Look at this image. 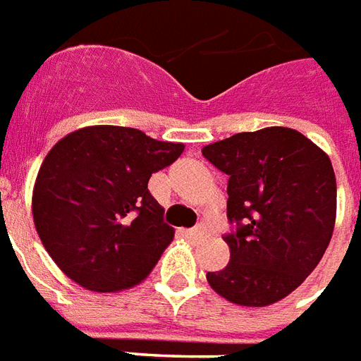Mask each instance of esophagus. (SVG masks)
Wrapping results in <instances>:
<instances>
[{
    "label": "esophagus",
    "instance_id": "obj_1",
    "mask_svg": "<svg viewBox=\"0 0 361 361\" xmlns=\"http://www.w3.org/2000/svg\"><path fill=\"white\" fill-rule=\"evenodd\" d=\"M206 228L204 227H196V228H188V231H184V236L186 238H190V240H202V238H206Z\"/></svg>",
    "mask_w": 361,
    "mask_h": 361
}]
</instances>
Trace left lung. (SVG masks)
Returning <instances> with one entry per match:
<instances>
[{
	"instance_id": "1",
	"label": "left lung",
	"mask_w": 361,
	"mask_h": 361,
	"mask_svg": "<svg viewBox=\"0 0 361 361\" xmlns=\"http://www.w3.org/2000/svg\"><path fill=\"white\" fill-rule=\"evenodd\" d=\"M228 175L223 236L228 264L207 273L233 304L264 307L298 288L325 254L336 217V178L329 155L286 126L238 133L202 149Z\"/></svg>"
}]
</instances>
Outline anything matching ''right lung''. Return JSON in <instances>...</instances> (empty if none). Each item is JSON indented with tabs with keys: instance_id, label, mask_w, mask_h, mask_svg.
Listing matches in <instances>:
<instances>
[{
	"instance_id": "obj_1",
	"label": "right lung",
	"mask_w": 361,
	"mask_h": 361,
	"mask_svg": "<svg viewBox=\"0 0 361 361\" xmlns=\"http://www.w3.org/2000/svg\"><path fill=\"white\" fill-rule=\"evenodd\" d=\"M183 152V144L113 125L78 128L49 149L34 184L32 215L67 277L94 292L148 277L175 236L148 180Z\"/></svg>"
}]
</instances>
